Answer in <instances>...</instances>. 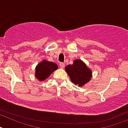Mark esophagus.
<instances>
[{
  "mask_svg": "<svg viewBox=\"0 0 128 128\" xmlns=\"http://www.w3.org/2000/svg\"><path fill=\"white\" fill-rule=\"evenodd\" d=\"M60 66L62 68H63L65 67V63H60Z\"/></svg>",
  "mask_w": 128,
  "mask_h": 128,
  "instance_id": "1",
  "label": "esophagus"
}]
</instances>
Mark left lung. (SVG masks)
<instances>
[{
	"mask_svg": "<svg viewBox=\"0 0 128 128\" xmlns=\"http://www.w3.org/2000/svg\"><path fill=\"white\" fill-rule=\"evenodd\" d=\"M65 71L70 78L72 82L79 86L84 85L92 78L91 70L80 60H76L72 65L66 66Z\"/></svg>",
	"mask_w": 128,
	"mask_h": 128,
	"instance_id": "1",
	"label": "left lung"
}]
</instances>
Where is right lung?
<instances>
[{"label":"right lung","mask_w":128,"mask_h":128,"mask_svg":"<svg viewBox=\"0 0 128 128\" xmlns=\"http://www.w3.org/2000/svg\"><path fill=\"white\" fill-rule=\"evenodd\" d=\"M58 65L53 62L44 60L36 67L35 76L40 81H44L58 68Z\"/></svg>","instance_id":"obj_1"}]
</instances>
